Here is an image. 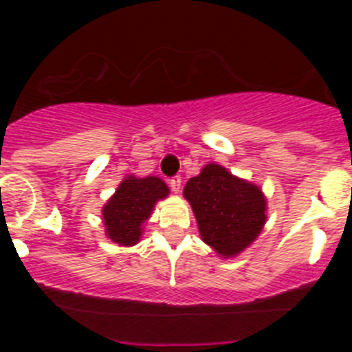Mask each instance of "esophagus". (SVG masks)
Masks as SVG:
<instances>
[{
	"instance_id": "esophagus-1",
	"label": "esophagus",
	"mask_w": 352,
	"mask_h": 352,
	"mask_svg": "<svg viewBox=\"0 0 352 352\" xmlns=\"http://www.w3.org/2000/svg\"><path fill=\"white\" fill-rule=\"evenodd\" d=\"M168 184H170V189L173 190V192H180V187H182V177L180 175H175V177H172V179L168 180Z\"/></svg>"
}]
</instances>
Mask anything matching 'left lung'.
Listing matches in <instances>:
<instances>
[{
  "mask_svg": "<svg viewBox=\"0 0 352 352\" xmlns=\"http://www.w3.org/2000/svg\"><path fill=\"white\" fill-rule=\"evenodd\" d=\"M202 240L218 254L235 255L248 247L265 223V199L254 184L209 163L186 184Z\"/></svg>",
  "mask_w": 352,
  "mask_h": 352,
  "instance_id": "8db88e82",
  "label": "left lung"
}]
</instances>
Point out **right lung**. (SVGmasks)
Returning <instances> with one entry per match:
<instances>
[{"mask_svg": "<svg viewBox=\"0 0 352 352\" xmlns=\"http://www.w3.org/2000/svg\"><path fill=\"white\" fill-rule=\"evenodd\" d=\"M168 196V187L158 177H127L105 204L107 236L120 245H134L141 236V223L151 214L155 202Z\"/></svg>", "mask_w": 352, "mask_h": 352, "instance_id": "right-lung-1", "label": "right lung"}]
</instances>
